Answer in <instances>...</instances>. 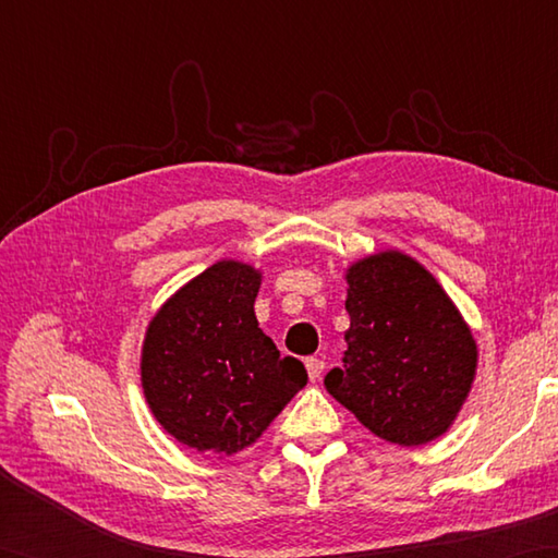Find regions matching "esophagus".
Here are the masks:
<instances>
[{
  "label": "esophagus",
  "mask_w": 558,
  "mask_h": 558,
  "mask_svg": "<svg viewBox=\"0 0 558 558\" xmlns=\"http://www.w3.org/2000/svg\"><path fill=\"white\" fill-rule=\"evenodd\" d=\"M306 374H310V378L312 381H318V378H322V374H324V369H326V364H324V360H318V357H306Z\"/></svg>",
  "instance_id": "esophagus-1"
}]
</instances>
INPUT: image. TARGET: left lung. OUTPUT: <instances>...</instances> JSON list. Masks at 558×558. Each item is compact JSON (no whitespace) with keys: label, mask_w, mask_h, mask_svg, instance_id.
Segmentation results:
<instances>
[{"label":"left lung","mask_w":558,"mask_h":558,"mask_svg":"<svg viewBox=\"0 0 558 558\" xmlns=\"http://www.w3.org/2000/svg\"><path fill=\"white\" fill-rule=\"evenodd\" d=\"M342 366L324 386L366 429L398 446L448 432L477 369V342L417 260L378 252L348 268Z\"/></svg>","instance_id":"8db88e82"}]
</instances>
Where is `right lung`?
Segmentation results:
<instances>
[{"mask_svg": "<svg viewBox=\"0 0 558 558\" xmlns=\"http://www.w3.org/2000/svg\"><path fill=\"white\" fill-rule=\"evenodd\" d=\"M260 272L218 260L189 280L148 324L141 384L177 441L210 456L252 446L306 386L300 360L280 357L258 328Z\"/></svg>", "mask_w": 558, "mask_h": 558, "instance_id": "right-lung-1", "label": "right lung"}]
</instances>
